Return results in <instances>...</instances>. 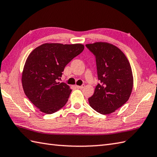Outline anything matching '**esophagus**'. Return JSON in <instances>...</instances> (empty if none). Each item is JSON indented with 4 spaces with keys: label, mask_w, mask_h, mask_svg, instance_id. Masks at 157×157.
Returning a JSON list of instances; mask_svg holds the SVG:
<instances>
[{
    "label": "esophagus",
    "mask_w": 157,
    "mask_h": 157,
    "mask_svg": "<svg viewBox=\"0 0 157 157\" xmlns=\"http://www.w3.org/2000/svg\"><path fill=\"white\" fill-rule=\"evenodd\" d=\"M75 87L77 88H78V89H82V88H84V85H82V86H75Z\"/></svg>",
    "instance_id": "34e87169"
}]
</instances>
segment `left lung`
<instances>
[{
	"label": "left lung",
	"instance_id": "left-lung-1",
	"mask_svg": "<svg viewBox=\"0 0 157 157\" xmlns=\"http://www.w3.org/2000/svg\"><path fill=\"white\" fill-rule=\"evenodd\" d=\"M96 56L101 83L88 98L89 104L102 115L115 112L128 101L134 86L132 70L128 58L116 46L106 42L86 44Z\"/></svg>",
	"mask_w": 157,
	"mask_h": 157
}]
</instances>
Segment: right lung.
<instances>
[{
    "instance_id": "obj_1",
    "label": "right lung",
    "mask_w": 157,
    "mask_h": 157,
    "mask_svg": "<svg viewBox=\"0 0 157 157\" xmlns=\"http://www.w3.org/2000/svg\"><path fill=\"white\" fill-rule=\"evenodd\" d=\"M82 44L44 43L26 59L21 83L25 94L40 111L52 114L65 105L71 90L57 82L65 66L84 51Z\"/></svg>"
}]
</instances>
